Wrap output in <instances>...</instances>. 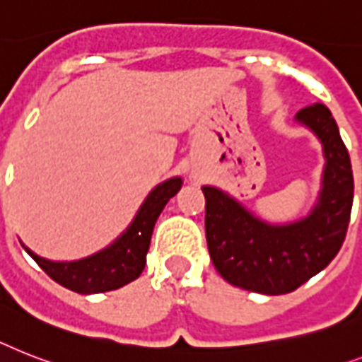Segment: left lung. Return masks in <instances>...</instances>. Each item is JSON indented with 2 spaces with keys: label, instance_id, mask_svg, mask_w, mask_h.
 I'll list each match as a JSON object with an SVG mask.
<instances>
[{
  "label": "left lung",
  "instance_id": "1",
  "mask_svg": "<svg viewBox=\"0 0 362 362\" xmlns=\"http://www.w3.org/2000/svg\"><path fill=\"white\" fill-rule=\"evenodd\" d=\"M324 146L325 167L318 201L307 217L269 225L211 186L206 199V242L216 269L227 283L266 296L293 292L340 251L354 204V173L339 126L324 104L296 115Z\"/></svg>",
  "mask_w": 362,
  "mask_h": 362
}]
</instances>
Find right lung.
<instances>
[{
    "label": "right lung",
    "mask_w": 362,
    "mask_h": 362,
    "mask_svg": "<svg viewBox=\"0 0 362 362\" xmlns=\"http://www.w3.org/2000/svg\"><path fill=\"white\" fill-rule=\"evenodd\" d=\"M182 187V178H169L148 193L141 204L137 216L126 232H122L110 247L102 249L87 258L74 262H54L35 255L23 245L28 255L33 258L49 277L61 286L78 293H100L117 290L139 277L146 264V252L151 247L154 225L171 197Z\"/></svg>",
    "instance_id": "add662e5"
}]
</instances>
